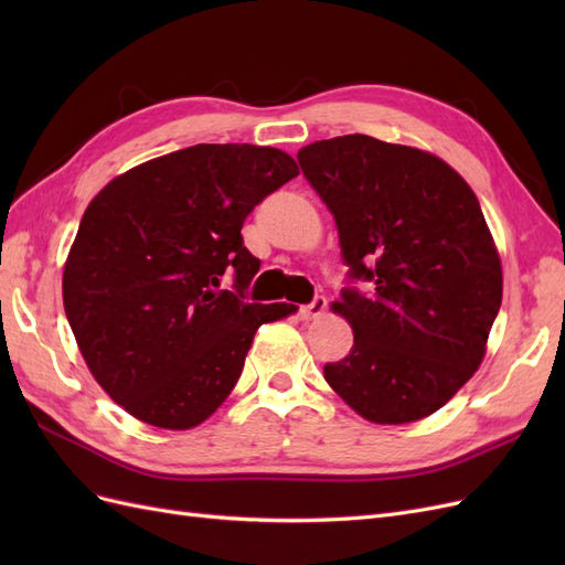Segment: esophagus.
I'll return each instance as SVG.
<instances>
[{
  "mask_svg": "<svg viewBox=\"0 0 565 565\" xmlns=\"http://www.w3.org/2000/svg\"><path fill=\"white\" fill-rule=\"evenodd\" d=\"M324 309H328V299H324V297H316L311 303L299 306V318H301V320L318 318Z\"/></svg>",
  "mask_w": 565,
  "mask_h": 565,
  "instance_id": "esophagus-1",
  "label": "esophagus"
}]
</instances>
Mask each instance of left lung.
<instances>
[{"label": "left lung", "instance_id": "left-lung-1", "mask_svg": "<svg viewBox=\"0 0 565 565\" xmlns=\"http://www.w3.org/2000/svg\"><path fill=\"white\" fill-rule=\"evenodd\" d=\"M334 216L349 285L332 303L353 347L324 380L358 415L405 424L436 413L486 355L502 266L469 183L450 164L365 134L297 156Z\"/></svg>", "mask_w": 565, "mask_h": 565}]
</instances>
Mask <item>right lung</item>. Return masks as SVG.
<instances>
[{
    "label": "right lung",
    "instance_id": "obj_1",
    "mask_svg": "<svg viewBox=\"0 0 565 565\" xmlns=\"http://www.w3.org/2000/svg\"><path fill=\"white\" fill-rule=\"evenodd\" d=\"M299 174L278 148L198 143L113 179L82 216L63 306L96 382L129 415L193 429L228 398L259 324L295 303L247 301V214ZM224 275L234 287L221 290Z\"/></svg>",
    "mask_w": 565,
    "mask_h": 565
}]
</instances>
